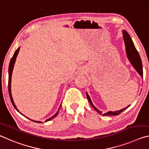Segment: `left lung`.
I'll list each match as a JSON object with an SVG mask.
<instances>
[{"mask_svg": "<svg viewBox=\"0 0 149 149\" xmlns=\"http://www.w3.org/2000/svg\"><path fill=\"white\" fill-rule=\"evenodd\" d=\"M123 33V40H124V42H125V48H126V53H127V58L129 61H130V63H131V65H133V67H134L137 72L139 74L141 77H143V65H142V62H141V57L139 56V54L137 52V50L136 49V48L135 47V45L133 44V42L131 38H130V35H129L128 33L125 30H123L122 31ZM86 97L87 99L88 100V102L91 104V106L95 110H96L97 113L100 114H102V116H118L119 114H120L121 112L125 110L128 107H130V106H128L126 108H124L122 109H120V110L118 111H108L107 113H102V111H100L99 109H97L96 107H95L93 104H92V100H91V97L88 96V94L86 92Z\"/></svg>", "mask_w": 149, "mask_h": 149, "instance_id": "obj_1", "label": "left lung"}]
</instances>
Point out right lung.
I'll return each mask as SVG.
<instances>
[{"mask_svg":"<svg viewBox=\"0 0 149 149\" xmlns=\"http://www.w3.org/2000/svg\"><path fill=\"white\" fill-rule=\"evenodd\" d=\"M19 51V47L18 49L16 50V52H14V55L13 56V57L11 58L10 59V64H9V67H8V92H9V96H10V100H11V102L12 104H13V106L14 107V108H15L17 111H18L19 112V110L18 109H17L16 106L15 104H14V100H13V96H12V94H11V79H12V74H13V69H14V63H15V61H16V58L17 57V55H18V52ZM61 107V106H60ZM58 111H59V109H58V111H57V113H56L54 116H52V118H49L47 119V120L45 121V122H47V121L51 120V119H52L55 118V117H56L57 116V114L58 113ZM22 114V113H21ZM22 115L24 116L23 114H22ZM30 120H31V119H30ZM32 121H34V122H36V123H42L41 121H33V120H31Z\"/></svg>","mask_w":149,"mask_h":149,"instance_id":"1","label":"right lung"}]
</instances>
